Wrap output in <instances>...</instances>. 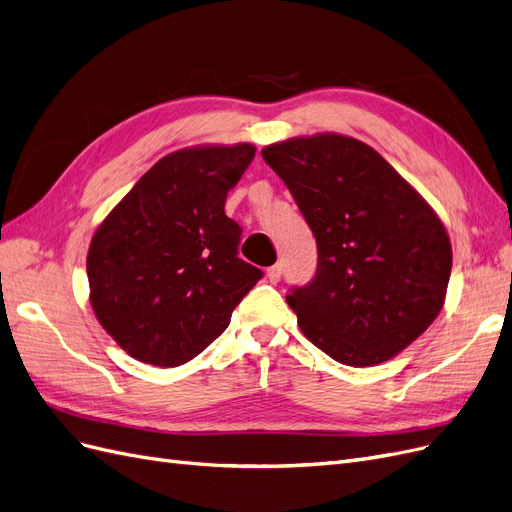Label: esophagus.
<instances>
[{
    "label": "esophagus",
    "mask_w": 512,
    "mask_h": 512,
    "mask_svg": "<svg viewBox=\"0 0 512 512\" xmlns=\"http://www.w3.org/2000/svg\"><path fill=\"white\" fill-rule=\"evenodd\" d=\"M267 277H269V282H271V284L280 282V277H282V265H273V267H269V269H267Z\"/></svg>",
    "instance_id": "34e87169"
}]
</instances>
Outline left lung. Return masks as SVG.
Returning <instances> with one entry per match:
<instances>
[{"mask_svg": "<svg viewBox=\"0 0 512 512\" xmlns=\"http://www.w3.org/2000/svg\"><path fill=\"white\" fill-rule=\"evenodd\" d=\"M318 245L314 280L286 297L331 359L378 365L410 346L444 305L453 250L433 209L376 149L342 134L262 149Z\"/></svg>", "mask_w": 512, "mask_h": 512, "instance_id": "left-lung-1", "label": "left lung"}]
</instances>
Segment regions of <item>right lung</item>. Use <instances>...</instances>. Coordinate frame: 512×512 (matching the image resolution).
<instances>
[{
    "label": "right lung",
    "mask_w": 512,
    "mask_h": 512,
    "mask_svg": "<svg viewBox=\"0 0 512 512\" xmlns=\"http://www.w3.org/2000/svg\"><path fill=\"white\" fill-rule=\"evenodd\" d=\"M254 153L247 143L168 153L96 230L87 254L91 307L134 359L192 361L262 277L239 258L241 228L224 213Z\"/></svg>",
    "instance_id": "obj_1"
}]
</instances>
